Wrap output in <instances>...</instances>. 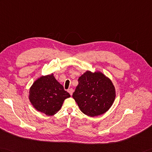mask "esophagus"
Wrapping results in <instances>:
<instances>
[{
  "instance_id": "obj_1",
  "label": "esophagus",
  "mask_w": 152,
  "mask_h": 152,
  "mask_svg": "<svg viewBox=\"0 0 152 152\" xmlns=\"http://www.w3.org/2000/svg\"><path fill=\"white\" fill-rule=\"evenodd\" d=\"M68 92H69V94L72 96V93H73V89H68Z\"/></svg>"
}]
</instances>
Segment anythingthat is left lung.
I'll return each mask as SVG.
<instances>
[{"label":"left lung","instance_id":"left-lung-1","mask_svg":"<svg viewBox=\"0 0 152 152\" xmlns=\"http://www.w3.org/2000/svg\"><path fill=\"white\" fill-rule=\"evenodd\" d=\"M72 97L83 113L94 117L110 109L116 91L112 81L103 73L87 70L79 77Z\"/></svg>","mask_w":152,"mask_h":152}]
</instances>
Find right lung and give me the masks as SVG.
Wrapping results in <instances>:
<instances>
[{
	"label": "right lung",
	"instance_id": "add662e5",
	"mask_svg": "<svg viewBox=\"0 0 152 152\" xmlns=\"http://www.w3.org/2000/svg\"><path fill=\"white\" fill-rule=\"evenodd\" d=\"M70 96L52 73L35 81L30 88L28 98L37 111L52 116L60 110L63 102Z\"/></svg>",
	"mask_w": 152,
	"mask_h": 152
}]
</instances>
